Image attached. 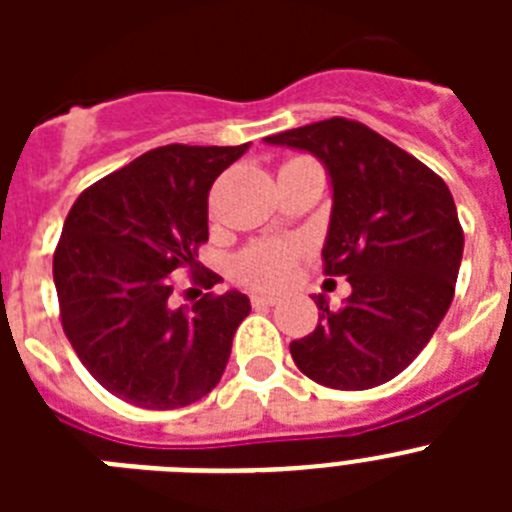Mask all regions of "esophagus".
Instances as JSON below:
<instances>
[{"label": "esophagus", "instance_id": "34e87169", "mask_svg": "<svg viewBox=\"0 0 512 512\" xmlns=\"http://www.w3.org/2000/svg\"><path fill=\"white\" fill-rule=\"evenodd\" d=\"M251 305L253 307H271V305H277V297L274 295H251Z\"/></svg>", "mask_w": 512, "mask_h": 512}]
</instances>
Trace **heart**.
Returning a JSON list of instances; mask_svg holds the SVG:
<instances>
[{"label": "heart", "mask_w": 512, "mask_h": 512, "mask_svg": "<svg viewBox=\"0 0 512 512\" xmlns=\"http://www.w3.org/2000/svg\"><path fill=\"white\" fill-rule=\"evenodd\" d=\"M297 264V246L289 241H259L235 259V274L261 289L284 287Z\"/></svg>", "instance_id": "b5f03b06"}]
</instances>
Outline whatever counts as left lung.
<instances>
[{
    "instance_id": "1",
    "label": "left lung",
    "mask_w": 512,
    "mask_h": 512,
    "mask_svg": "<svg viewBox=\"0 0 512 512\" xmlns=\"http://www.w3.org/2000/svg\"><path fill=\"white\" fill-rule=\"evenodd\" d=\"M307 151L333 189L323 261L348 277L341 310L315 297L318 325L289 343L297 369L333 390L395 379L436 333L454 300L464 230L441 176L356 120L330 117L264 138Z\"/></svg>"
}]
</instances>
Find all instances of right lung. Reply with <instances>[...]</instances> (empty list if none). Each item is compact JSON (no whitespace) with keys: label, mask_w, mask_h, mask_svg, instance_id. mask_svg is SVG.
Instances as JSON below:
<instances>
[{"label":"right lung","mask_w":512,"mask_h":512,"mask_svg":"<svg viewBox=\"0 0 512 512\" xmlns=\"http://www.w3.org/2000/svg\"><path fill=\"white\" fill-rule=\"evenodd\" d=\"M243 146L153 148L79 194L53 253L61 323L87 372L135 408L174 410L215 390L251 302L243 292L171 305L174 271H197L207 197Z\"/></svg>","instance_id":"obj_1"}]
</instances>
